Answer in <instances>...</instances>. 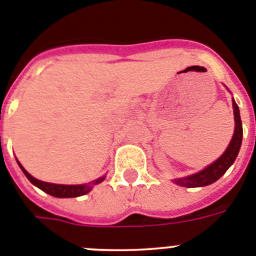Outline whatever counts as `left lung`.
Wrapping results in <instances>:
<instances>
[{
  "label": "left lung",
  "instance_id": "obj_1",
  "mask_svg": "<svg viewBox=\"0 0 256 256\" xmlns=\"http://www.w3.org/2000/svg\"><path fill=\"white\" fill-rule=\"evenodd\" d=\"M234 103V134L232 136L231 142H230L228 148L226 149L224 153L218 158L216 162L212 163L206 168H204L202 171L198 172L191 176L184 177V178L174 180V182L177 185L188 186V188H202V186L210 185V184L216 182L217 180H220L226 171L232 166V163L236 160L237 154L240 152L241 142H242V124H241L240 117V110L236 102Z\"/></svg>",
  "mask_w": 256,
  "mask_h": 256
}]
</instances>
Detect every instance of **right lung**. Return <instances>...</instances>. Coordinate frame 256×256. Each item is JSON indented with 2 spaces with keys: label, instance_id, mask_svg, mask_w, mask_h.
I'll list each match as a JSON object with an SVG mask.
<instances>
[{
  "label": "right lung",
  "instance_id": "1",
  "mask_svg": "<svg viewBox=\"0 0 256 256\" xmlns=\"http://www.w3.org/2000/svg\"><path fill=\"white\" fill-rule=\"evenodd\" d=\"M19 163V162H18ZM20 168H22V171L24 172L25 176L28 177V180L30 181L33 185H36V188H39L40 190H43L47 194L52 195V196L56 198H76V196H82V195L88 194L89 191L92 190L93 185H96V184L102 182L104 177H100V178L96 180L93 181V184H89V185H57V184H50V182H44V181H39V180L34 178L32 174H28L25 171V168L22 167V164L19 163Z\"/></svg>",
  "mask_w": 256,
  "mask_h": 256
}]
</instances>
